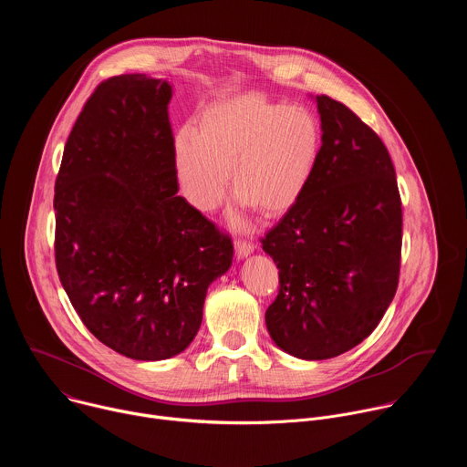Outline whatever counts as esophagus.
Instances as JSON below:
<instances>
[{"label":"esophagus","mask_w":467,"mask_h":467,"mask_svg":"<svg viewBox=\"0 0 467 467\" xmlns=\"http://www.w3.org/2000/svg\"><path fill=\"white\" fill-rule=\"evenodd\" d=\"M234 249H236V256L238 258H245L247 254H251L254 251V244L247 242V240H236L234 242Z\"/></svg>","instance_id":"1"}]
</instances>
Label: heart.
I'll return each instance as SVG.
<instances>
[{
	"mask_svg": "<svg viewBox=\"0 0 467 467\" xmlns=\"http://www.w3.org/2000/svg\"><path fill=\"white\" fill-rule=\"evenodd\" d=\"M323 144L319 118L303 105L240 94L203 107L197 127L175 132L173 168L186 202L202 213L223 199L227 170L242 207L288 213L308 186Z\"/></svg>",
	"mask_w": 467,
	"mask_h": 467,
	"instance_id": "1",
	"label": "heart"
}]
</instances>
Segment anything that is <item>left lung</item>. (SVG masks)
I'll return each instance as SVG.
<instances>
[{
    "label": "left lung",
    "instance_id": "8db88e82",
    "mask_svg": "<svg viewBox=\"0 0 467 467\" xmlns=\"http://www.w3.org/2000/svg\"><path fill=\"white\" fill-rule=\"evenodd\" d=\"M321 155L299 202L262 238L279 268L272 340L303 360L366 340L399 283L403 211L389 153L351 109L316 96Z\"/></svg>",
    "mask_w": 467,
    "mask_h": 467
}]
</instances>
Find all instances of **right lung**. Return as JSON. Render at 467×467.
Masks as SVG:
<instances>
[{"instance_id": "add662e5", "label": "right lung", "mask_w": 467, "mask_h": 467, "mask_svg": "<svg viewBox=\"0 0 467 467\" xmlns=\"http://www.w3.org/2000/svg\"><path fill=\"white\" fill-rule=\"evenodd\" d=\"M170 99L146 74L103 81L55 181L58 279L92 335L135 360L182 353L233 264L231 238L177 195Z\"/></svg>"}]
</instances>
